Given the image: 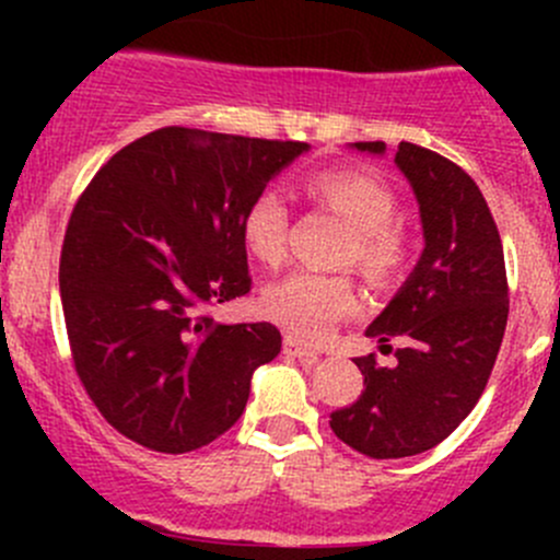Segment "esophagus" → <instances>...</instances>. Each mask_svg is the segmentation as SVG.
Listing matches in <instances>:
<instances>
[{"label":"esophagus","mask_w":560,"mask_h":560,"mask_svg":"<svg viewBox=\"0 0 560 560\" xmlns=\"http://www.w3.org/2000/svg\"><path fill=\"white\" fill-rule=\"evenodd\" d=\"M284 352L290 354V358L308 360V363H312V360L319 358V352H316V349L306 347V343H301V341H298V338H292V336H287V338H284Z\"/></svg>","instance_id":"1"}]
</instances>
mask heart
<instances>
[{"label": "heart", "mask_w": 560, "mask_h": 560, "mask_svg": "<svg viewBox=\"0 0 560 560\" xmlns=\"http://www.w3.org/2000/svg\"><path fill=\"white\" fill-rule=\"evenodd\" d=\"M306 195L352 228L338 262L354 265L371 284H389L404 270L409 238L395 222L398 197L382 175L358 167L322 171L306 178ZM241 233L259 262L279 265L284 259L290 206L276 186H265L248 200ZM358 306L360 298L349 276L319 270H295L270 284L262 295L265 314L290 336L306 341H322L336 322L352 316Z\"/></svg>", "instance_id": "obj_1"}]
</instances>
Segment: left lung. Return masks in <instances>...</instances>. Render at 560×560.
<instances>
[{"instance_id": "8db88e82", "label": "left lung", "mask_w": 560, "mask_h": 560, "mask_svg": "<svg viewBox=\"0 0 560 560\" xmlns=\"http://www.w3.org/2000/svg\"><path fill=\"white\" fill-rule=\"evenodd\" d=\"M354 149L385 154L382 140ZM395 165L420 202L425 248L365 336L382 352H393L389 341L404 343L389 369L374 354L354 358L365 389L330 415L332 433L376 460L425 453L466 420L488 385L510 314L504 246L471 175L406 140Z\"/></svg>"}]
</instances>
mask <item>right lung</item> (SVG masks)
<instances>
[{"label":"right lung","instance_id":"add662e5","mask_svg":"<svg viewBox=\"0 0 560 560\" xmlns=\"http://www.w3.org/2000/svg\"><path fill=\"white\" fill-rule=\"evenodd\" d=\"M308 143L162 127L124 145L78 197L59 259L75 374L121 436L180 455L244 415L270 322L219 325L246 295L244 211Z\"/></svg>","mask_w":560,"mask_h":560}]
</instances>
